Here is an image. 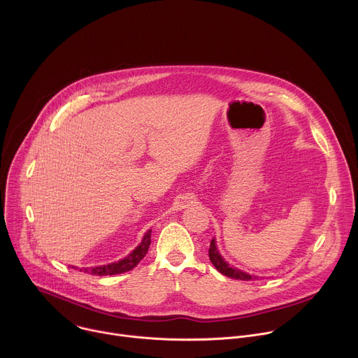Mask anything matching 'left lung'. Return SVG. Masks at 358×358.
I'll use <instances>...</instances> for the list:
<instances>
[{"label": "left lung", "mask_w": 358, "mask_h": 358, "mask_svg": "<svg viewBox=\"0 0 358 358\" xmlns=\"http://www.w3.org/2000/svg\"><path fill=\"white\" fill-rule=\"evenodd\" d=\"M208 255H210V261H211L213 265L217 268V271L221 272L222 275L228 276V278L239 279V280H255V279H258V276H253V275L245 273V272H242V271H239V269H236V268H231V266L228 265V262H225L224 258L220 255L214 238H213V241H211V243H210Z\"/></svg>", "instance_id": "obj_1"}]
</instances>
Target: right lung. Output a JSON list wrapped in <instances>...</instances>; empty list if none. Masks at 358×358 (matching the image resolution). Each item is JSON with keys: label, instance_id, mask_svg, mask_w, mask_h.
Wrapping results in <instances>:
<instances>
[{"label": "right lung", "instance_id": "add662e5", "mask_svg": "<svg viewBox=\"0 0 358 358\" xmlns=\"http://www.w3.org/2000/svg\"><path fill=\"white\" fill-rule=\"evenodd\" d=\"M151 243V231H147L141 243L131 252L129 253L126 258H123L119 262H113L109 265H101V266H93V268H80V272L90 273L94 276H108V275H119L131 271L134 266L138 265V262L145 257V253L148 250V246ZM75 268V266H72ZM78 269V268H75Z\"/></svg>", "mask_w": 358, "mask_h": 358}]
</instances>
